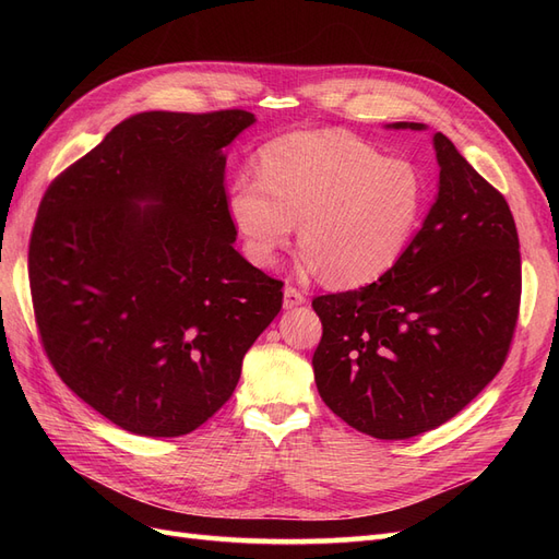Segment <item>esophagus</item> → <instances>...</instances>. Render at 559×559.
Returning a JSON list of instances; mask_svg holds the SVG:
<instances>
[{
    "instance_id": "1",
    "label": "esophagus",
    "mask_w": 559,
    "mask_h": 559,
    "mask_svg": "<svg viewBox=\"0 0 559 559\" xmlns=\"http://www.w3.org/2000/svg\"><path fill=\"white\" fill-rule=\"evenodd\" d=\"M302 302H306V294L292 284L284 286V308H296V306H302Z\"/></svg>"
}]
</instances>
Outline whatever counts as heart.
Returning <instances> with one entry per match:
<instances>
[{
  "label": "heart",
  "mask_w": 559,
  "mask_h": 559,
  "mask_svg": "<svg viewBox=\"0 0 559 559\" xmlns=\"http://www.w3.org/2000/svg\"><path fill=\"white\" fill-rule=\"evenodd\" d=\"M425 177L343 130L292 132L261 151L259 175L228 189L245 253L275 265L298 222L300 265L331 286H364L392 270L425 212Z\"/></svg>",
  "instance_id": "b5f03b06"
}]
</instances>
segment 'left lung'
I'll list each match as a JSON object with an SVG mask.
<instances>
[{
  "label": "left lung",
  "instance_id": "1",
  "mask_svg": "<svg viewBox=\"0 0 559 559\" xmlns=\"http://www.w3.org/2000/svg\"><path fill=\"white\" fill-rule=\"evenodd\" d=\"M394 128L421 130V123ZM438 198L399 263L361 289L317 296L319 396L349 427L401 441L441 427L501 370L522 267L509 202L443 132Z\"/></svg>",
  "mask_w": 559,
  "mask_h": 559
}]
</instances>
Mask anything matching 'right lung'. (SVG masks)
<instances>
[{
	"label": "right lung",
	"mask_w": 559,
	"mask_h": 559,
	"mask_svg": "<svg viewBox=\"0 0 559 559\" xmlns=\"http://www.w3.org/2000/svg\"><path fill=\"white\" fill-rule=\"evenodd\" d=\"M251 123L245 109L134 114L41 198L27 253L41 347L130 433L205 425L282 310L284 284L233 247L222 148Z\"/></svg>",
	"instance_id": "right-lung-1"
}]
</instances>
